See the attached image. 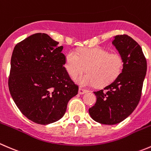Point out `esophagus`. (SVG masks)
Returning a JSON list of instances; mask_svg holds the SVG:
<instances>
[{"instance_id":"obj_1","label":"esophagus","mask_w":151,"mask_h":151,"mask_svg":"<svg viewBox=\"0 0 151 151\" xmlns=\"http://www.w3.org/2000/svg\"><path fill=\"white\" fill-rule=\"evenodd\" d=\"M87 92H88L87 90H86V89H82V88H79L78 89V93L80 94V95H83V94L86 93Z\"/></svg>"}]
</instances>
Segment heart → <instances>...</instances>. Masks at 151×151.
Wrapping results in <instances>:
<instances>
[{
  "label": "heart",
  "instance_id": "b5f03b06",
  "mask_svg": "<svg viewBox=\"0 0 151 151\" xmlns=\"http://www.w3.org/2000/svg\"><path fill=\"white\" fill-rule=\"evenodd\" d=\"M123 65L121 55L101 47L83 49L78 55L70 52L65 59V69L73 78L81 75L86 69V75L76 78V82L83 86H108L120 76Z\"/></svg>",
  "mask_w": 151,
  "mask_h": 151
}]
</instances>
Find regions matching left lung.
<instances>
[{"label":"left lung","mask_w":151,"mask_h":151,"mask_svg":"<svg viewBox=\"0 0 151 151\" xmlns=\"http://www.w3.org/2000/svg\"><path fill=\"white\" fill-rule=\"evenodd\" d=\"M115 46L124 62L120 76L109 85L97 92V101L89 113L101 124L120 123L134 111L140 101L147 62L139 45L126 34L114 37Z\"/></svg>","instance_id":"1"}]
</instances>
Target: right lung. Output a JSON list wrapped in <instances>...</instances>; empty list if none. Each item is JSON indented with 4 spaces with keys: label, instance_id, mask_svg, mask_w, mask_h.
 Listing matches in <instances>:
<instances>
[{
    "label": "right lung",
    "instance_id": "1",
    "mask_svg": "<svg viewBox=\"0 0 151 151\" xmlns=\"http://www.w3.org/2000/svg\"><path fill=\"white\" fill-rule=\"evenodd\" d=\"M58 45L47 34L37 33L17 43L12 55L10 94L22 114L37 124L60 120L78 92L64 67L63 46Z\"/></svg>",
    "mask_w": 151,
    "mask_h": 151
}]
</instances>
